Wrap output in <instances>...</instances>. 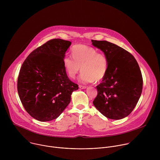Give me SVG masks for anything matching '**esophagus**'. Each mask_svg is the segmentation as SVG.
<instances>
[{
	"label": "esophagus",
	"mask_w": 160,
	"mask_h": 160,
	"mask_svg": "<svg viewBox=\"0 0 160 160\" xmlns=\"http://www.w3.org/2000/svg\"><path fill=\"white\" fill-rule=\"evenodd\" d=\"M79 88H82V89H84V88H86V87L84 86V85H79Z\"/></svg>",
	"instance_id": "1"
}]
</instances>
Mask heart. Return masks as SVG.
<instances>
[{
    "instance_id": "b5f03b06",
    "label": "heart",
    "mask_w": 160,
    "mask_h": 160,
    "mask_svg": "<svg viewBox=\"0 0 160 160\" xmlns=\"http://www.w3.org/2000/svg\"><path fill=\"white\" fill-rule=\"evenodd\" d=\"M72 57L66 55L63 58V64L67 73L74 78L81 70L79 80L83 83L100 81L106 76L108 68L106 56L98 52L95 48L86 45L78 44L73 47Z\"/></svg>"
}]
</instances>
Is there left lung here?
<instances>
[{
  "label": "left lung",
  "instance_id": "obj_1",
  "mask_svg": "<svg viewBox=\"0 0 160 160\" xmlns=\"http://www.w3.org/2000/svg\"><path fill=\"white\" fill-rule=\"evenodd\" d=\"M92 42L108 61L107 73L96 86L93 104L106 117L122 119L130 115L141 97L143 80L140 68L135 58L117 45L106 40Z\"/></svg>",
  "mask_w": 160,
  "mask_h": 160
}]
</instances>
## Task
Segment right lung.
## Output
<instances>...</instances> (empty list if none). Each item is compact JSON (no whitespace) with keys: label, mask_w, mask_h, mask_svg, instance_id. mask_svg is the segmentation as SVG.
<instances>
[{"label":"right lung","mask_w":160,"mask_h":160,"mask_svg":"<svg viewBox=\"0 0 160 160\" xmlns=\"http://www.w3.org/2000/svg\"><path fill=\"white\" fill-rule=\"evenodd\" d=\"M72 42L49 40L32 51L22 63L18 78V95L33 118L48 122L57 118L71 101L78 85L68 77L63 58Z\"/></svg>","instance_id":"obj_1"}]
</instances>
